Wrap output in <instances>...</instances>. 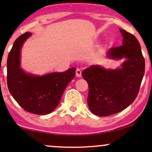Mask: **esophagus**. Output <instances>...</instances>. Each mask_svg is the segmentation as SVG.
Returning <instances> with one entry per match:
<instances>
[{
  "mask_svg": "<svg viewBox=\"0 0 152 152\" xmlns=\"http://www.w3.org/2000/svg\"><path fill=\"white\" fill-rule=\"evenodd\" d=\"M76 76H77V77H81V69H76Z\"/></svg>",
  "mask_w": 152,
  "mask_h": 152,
  "instance_id": "1",
  "label": "esophagus"
}]
</instances>
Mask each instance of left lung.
Masks as SVG:
<instances>
[{"mask_svg":"<svg viewBox=\"0 0 152 152\" xmlns=\"http://www.w3.org/2000/svg\"><path fill=\"white\" fill-rule=\"evenodd\" d=\"M122 45L111 48L109 58L126 61L121 68L106 69L99 65L84 69L82 76L88 84L87 102L90 111L99 116L120 112L137 98L145 71L140 44L134 35L120 29Z\"/></svg>","mask_w":152,"mask_h":152,"instance_id":"1","label":"left lung"}]
</instances>
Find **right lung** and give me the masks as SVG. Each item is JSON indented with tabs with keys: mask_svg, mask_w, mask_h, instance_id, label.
Wrapping results in <instances>:
<instances>
[{
	"mask_svg": "<svg viewBox=\"0 0 152 152\" xmlns=\"http://www.w3.org/2000/svg\"><path fill=\"white\" fill-rule=\"evenodd\" d=\"M31 36V33L26 32L13 43L7 60V83L10 94L23 109L46 115L58 105L66 86L75 77L76 68L42 76L25 72L20 68V50Z\"/></svg>",
	"mask_w": 152,
	"mask_h": 152,
	"instance_id": "add662e5",
	"label": "right lung"
}]
</instances>
